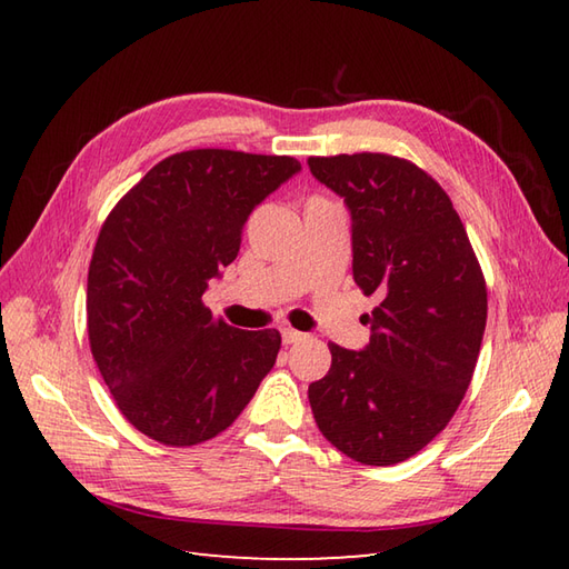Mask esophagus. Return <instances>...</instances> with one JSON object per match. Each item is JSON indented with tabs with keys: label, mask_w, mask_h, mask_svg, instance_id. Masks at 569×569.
<instances>
[{
	"label": "esophagus",
	"mask_w": 569,
	"mask_h": 569,
	"mask_svg": "<svg viewBox=\"0 0 569 569\" xmlns=\"http://www.w3.org/2000/svg\"><path fill=\"white\" fill-rule=\"evenodd\" d=\"M281 335H283V342H286V345H296V342H300V340H306V335L293 330V328H283Z\"/></svg>",
	"instance_id": "1"
}]
</instances>
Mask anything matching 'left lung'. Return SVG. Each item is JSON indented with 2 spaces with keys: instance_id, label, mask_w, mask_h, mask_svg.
<instances>
[{
  "instance_id": "obj_1",
  "label": "left lung",
  "mask_w": 569,
  "mask_h": 569,
  "mask_svg": "<svg viewBox=\"0 0 569 569\" xmlns=\"http://www.w3.org/2000/svg\"><path fill=\"white\" fill-rule=\"evenodd\" d=\"M352 212L355 283L381 303L365 352L330 345L308 386L320 432L355 462L389 467L420 452L462 403L487 328V281L438 180L391 153L310 156Z\"/></svg>"
}]
</instances>
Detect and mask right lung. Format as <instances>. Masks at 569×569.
I'll list each match as a JSON object with an SVG mask.
<instances>
[{"instance_id":"obj_1","label":"right lung","mask_w":569,"mask_h":569,"mask_svg":"<svg viewBox=\"0 0 569 569\" xmlns=\"http://www.w3.org/2000/svg\"><path fill=\"white\" fill-rule=\"evenodd\" d=\"M300 171L293 156L192 149L156 163L100 229L88 337L131 426L166 447L227 430L281 349L278 330H234L204 308L257 204Z\"/></svg>"}]
</instances>
